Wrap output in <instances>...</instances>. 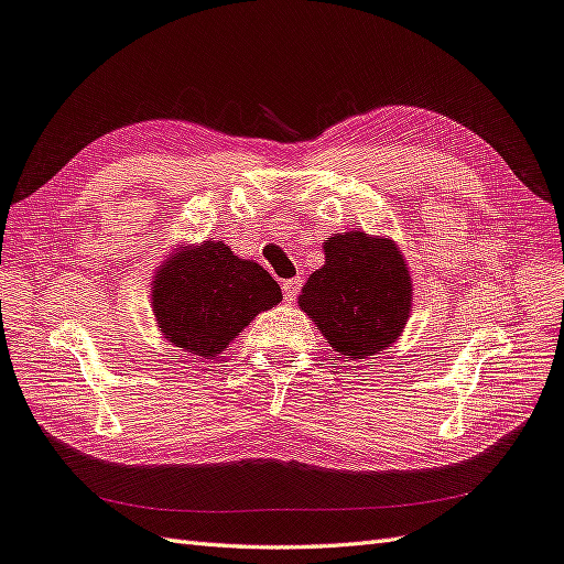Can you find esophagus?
<instances>
[{
    "label": "esophagus",
    "instance_id": "esophagus-1",
    "mask_svg": "<svg viewBox=\"0 0 564 564\" xmlns=\"http://www.w3.org/2000/svg\"><path fill=\"white\" fill-rule=\"evenodd\" d=\"M301 284H304V280H301V278H292V280H284L282 282V294H284L286 301H290V304L296 299Z\"/></svg>",
    "mask_w": 564,
    "mask_h": 564
}]
</instances>
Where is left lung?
Wrapping results in <instances>:
<instances>
[{
  "label": "left lung",
  "instance_id": "8db88e82",
  "mask_svg": "<svg viewBox=\"0 0 564 564\" xmlns=\"http://www.w3.org/2000/svg\"><path fill=\"white\" fill-rule=\"evenodd\" d=\"M325 265L306 280L299 306L337 359H368L402 335L411 311L406 260L392 239L341 231L325 243Z\"/></svg>",
  "mask_w": 564,
  "mask_h": 564
}]
</instances>
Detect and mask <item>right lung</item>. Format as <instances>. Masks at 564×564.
<instances>
[{
    "label": "right lung",
    "instance_id": "obj_1",
    "mask_svg": "<svg viewBox=\"0 0 564 564\" xmlns=\"http://www.w3.org/2000/svg\"><path fill=\"white\" fill-rule=\"evenodd\" d=\"M280 301L270 272L223 241L178 246L160 265L150 294L164 339L203 359L223 354L258 313Z\"/></svg>",
    "mask_w": 564,
    "mask_h": 564
}]
</instances>
